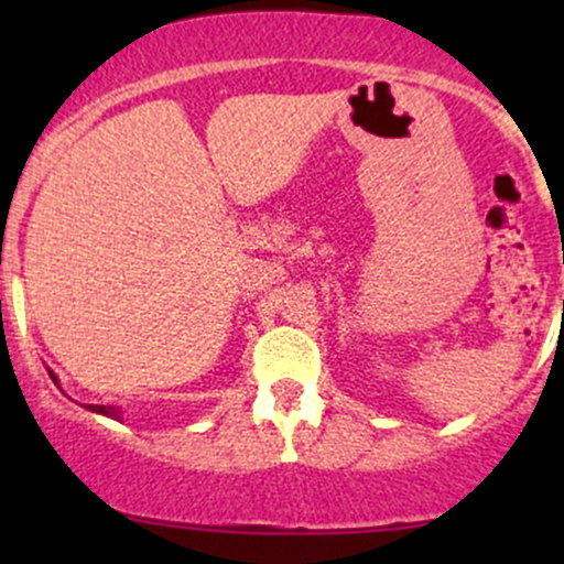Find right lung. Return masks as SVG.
Segmentation results:
<instances>
[{
	"mask_svg": "<svg viewBox=\"0 0 564 564\" xmlns=\"http://www.w3.org/2000/svg\"><path fill=\"white\" fill-rule=\"evenodd\" d=\"M50 377H53V381L57 384V379H55V373L50 371ZM89 411H95V413H102V416H111V419H119V411H116V408H111V405H89Z\"/></svg>",
	"mask_w": 564,
	"mask_h": 564,
	"instance_id": "1",
	"label": "right lung"
}]
</instances>
